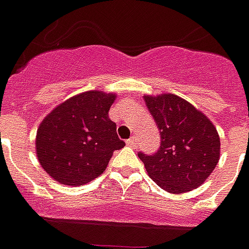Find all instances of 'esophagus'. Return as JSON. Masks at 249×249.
<instances>
[{
  "instance_id": "1",
  "label": "esophagus",
  "mask_w": 249,
  "mask_h": 249,
  "mask_svg": "<svg viewBox=\"0 0 249 249\" xmlns=\"http://www.w3.org/2000/svg\"><path fill=\"white\" fill-rule=\"evenodd\" d=\"M126 144H128V145H130V147H132V145H136L137 136H132L130 139H128V140H126Z\"/></svg>"
}]
</instances>
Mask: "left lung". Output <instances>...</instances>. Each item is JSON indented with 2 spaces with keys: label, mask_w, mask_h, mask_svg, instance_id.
Listing matches in <instances>:
<instances>
[{
  "label": "left lung",
  "mask_w": 249,
  "mask_h": 249,
  "mask_svg": "<svg viewBox=\"0 0 249 249\" xmlns=\"http://www.w3.org/2000/svg\"><path fill=\"white\" fill-rule=\"evenodd\" d=\"M144 100L161 139L158 152H139L149 178L174 194L197 189L220 159L221 144L215 126L178 95H144Z\"/></svg>",
  "instance_id": "8db88e82"
}]
</instances>
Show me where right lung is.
<instances>
[{
    "label": "right lung",
    "instance_id": "right-lung-1",
    "mask_svg": "<svg viewBox=\"0 0 249 249\" xmlns=\"http://www.w3.org/2000/svg\"><path fill=\"white\" fill-rule=\"evenodd\" d=\"M116 94L100 90L74 95L41 121L36 133L40 166L63 185L81 186L105 171L125 145L109 119Z\"/></svg>",
    "mask_w": 249,
    "mask_h": 249
}]
</instances>
